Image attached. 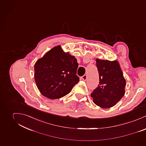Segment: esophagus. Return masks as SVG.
Masks as SVG:
<instances>
[{"instance_id": "1", "label": "esophagus", "mask_w": 146, "mask_h": 146, "mask_svg": "<svg viewBox=\"0 0 146 146\" xmlns=\"http://www.w3.org/2000/svg\"><path fill=\"white\" fill-rule=\"evenodd\" d=\"M82 79L83 80V81H86L87 80V76L86 74H84V76H83L82 77Z\"/></svg>"}]
</instances>
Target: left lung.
I'll return each mask as SVG.
<instances>
[{"label": "left lung", "instance_id": "obj_1", "mask_svg": "<svg viewBox=\"0 0 146 146\" xmlns=\"http://www.w3.org/2000/svg\"><path fill=\"white\" fill-rule=\"evenodd\" d=\"M99 84L91 96L94 102L102 108L113 107L123 97L126 81L117 61L96 59Z\"/></svg>", "mask_w": 146, "mask_h": 146}]
</instances>
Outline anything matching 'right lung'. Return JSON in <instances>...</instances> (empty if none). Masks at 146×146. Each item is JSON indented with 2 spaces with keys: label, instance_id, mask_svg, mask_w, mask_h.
Wrapping results in <instances>:
<instances>
[{
  "label": "right lung",
  "instance_id": "add662e5",
  "mask_svg": "<svg viewBox=\"0 0 146 146\" xmlns=\"http://www.w3.org/2000/svg\"><path fill=\"white\" fill-rule=\"evenodd\" d=\"M77 60L60 46L50 50L35 65V80L42 95L56 99L68 94L80 81Z\"/></svg>",
  "mask_w": 146,
  "mask_h": 146
}]
</instances>
